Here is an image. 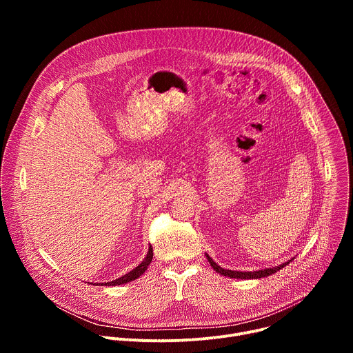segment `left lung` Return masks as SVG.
Here are the masks:
<instances>
[{
  "instance_id": "left-lung-1",
  "label": "left lung",
  "mask_w": 353,
  "mask_h": 353,
  "mask_svg": "<svg viewBox=\"0 0 353 353\" xmlns=\"http://www.w3.org/2000/svg\"><path fill=\"white\" fill-rule=\"evenodd\" d=\"M207 256V259H208V261H210V264L212 265V268L216 271V272H219V274H222V275H225V276H230V278H237V279H257V278H264V276H268V275H271V274H275L276 271H279V270H282L283 267H286L290 261H288V263H283V264H281L279 267H275V268H267V270H260V271H254V272H240V271H230V270H225V268H221L208 254H205Z\"/></svg>"
}]
</instances>
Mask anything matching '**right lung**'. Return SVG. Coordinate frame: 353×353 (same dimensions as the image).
<instances>
[{
	"mask_svg": "<svg viewBox=\"0 0 353 353\" xmlns=\"http://www.w3.org/2000/svg\"><path fill=\"white\" fill-rule=\"evenodd\" d=\"M152 259H154V248H152V245H149V250H148V254H146L145 260H143L137 268H134L132 271H130L128 274H125L124 276H121V278H119V279H116V281L106 282L105 285H106V286H114V285H121V283H127V282H131V281L137 279L138 276H141V275L145 272V270L148 268V265L150 264V261H152ZM99 285H100V283H99ZM102 285H103V283H102Z\"/></svg>",
	"mask_w": 353,
	"mask_h": 353,
	"instance_id": "add662e5",
	"label": "right lung"
}]
</instances>
